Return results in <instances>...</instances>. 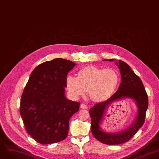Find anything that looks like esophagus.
<instances>
[{
	"label": "esophagus",
	"instance_id": "obj_1",
	"mask_svg": "<svg viewBox=\"0 0 159 159\" xmlns=\"http://www.w3.org/2000/svg\"><path fill=\"white\" fill-rule=\"evenodd\" d=\"M80 108L83 109H88V106H87L86 105L83 103V104L80 105Z\"/></svg>",
	"mask_w": 159,
	"mask_h": 159
}]
</instances>
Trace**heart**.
<instances>
[{"label": "heart", "instance_id": "heart-1", "mask_svg": "<svg viewBox=\"0 0 159 159\" xmlns=\"http://www.w3.org/2000/svg\"><path fill=\"white\" fill-rule=\"evenodd\" d=\"M119 82V75L114 69L86 66L78 70L76 77L67 76L66 88L75 99L84 96L88 90L92 100L102 102L113 96Z\"/></svg>", "mask_w": 159, "mask_h": 159}]
</instances>
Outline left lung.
Here are the masks:
<instances>
[{"instance_id":"1","label":"left lung","mask_w":159,"mask_h":159,"mask_svg":"<svg viewBox=\"0 0 159 159\" xmlns=\"http://www.w3.org/2000/svg\"><path fill=\"white\" fill-rule=\"evenodd\" d=\"M104 60L113 61L115 60ZM115 63L119 67L121 75L119 89L106 101L96 104L89 111L93 136L99 142L107 145H119L130 140L143 126L148 107V96L142 80L125 61L119 60ZM124 98H131L136 103L138 107L137 117L132 125L125 131L115 133L104 132L100 125L106 110L111 103Z\"/></svg>"}]
</instances>
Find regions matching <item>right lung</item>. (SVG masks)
<instances>
[{
	"instance_id": "right-lung-1",
	"label": "right lung",
	"mask_w": 159,
	"mask_h": 159,
	"mask_svg": "<svg viewBox=\"0 0 159 159\" xmlns=\"http://www.w3.org/2000/svg\"><path fill=\"white\" fill-rule=\"evenodd\" d=\"M75 65L61 58L41 63L33 70L23 90L20 115L28 134L41 144L66 139L69 119L79 110V102L65 96L67 73Z\"/></svg>"
}]
</instances>
